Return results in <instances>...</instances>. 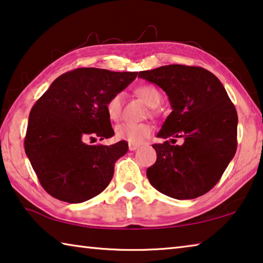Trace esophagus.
<instances>
[{"label":"esophagus","instance_id":"esophagus-1","mask_svg":"<svg viewBox=\"0 0 263 263\" xmlns=\"http://www.w3.org/2000/svg\"><path fill=\"white\" fill-rule=\"evenodd\" d=\"M139 148V145L138 144H128V149L130 151H136Z\"/></svg>","mask_w":263,"mask_h":263}]
</instances>
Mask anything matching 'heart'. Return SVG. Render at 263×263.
I'll return each mask as SVG.
<instances>
[{"label":"heart","instance_id":"b5f03b06","mask_svg":"<svg viewBox=\"0 0 263 263\" xmlns=\"http://www.w3.org/2000/svg\"><path fill=\"white\" fill-rule=\"evenodd\" d=\"M137 95L151 108H157L161 103V94L153 86H140L136 89ZM123 96L115 94L110 97L105 104L106 114L112 121H117L122 112ZM152 133V126L147 123L123 122L115 127V136L119 140H125L130 144H139L148 138Z\"/></svg>","mask_w":263,"mask_h":263}]
</instances>
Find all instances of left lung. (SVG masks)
<instances>
[{
	"label": "left lung",
	"instance_id": "8db88e82",
	"mask_svg": "<svg viewBox=\"0 0 263 263\" xmlns=\"http://www.w3.org/2000/svg\"><path fill=\"white\" fill-rule=\"evenodd\" d=\"M138 77L159 86L171 102L173 111L158 137L184 139L182 145L168 140L153 145L157 161L146 172L149 183L176 199L206 194L237 151L238 115L224 86L216 75L195 66H161Z\"/></svg>",
	"mask_w": 263,
	"mask_h": 263
}]
</instances>
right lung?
Instances as JSON below:
<instances>
[{
	"mask_svg": "<svg viewBox=\"0 0 263 263\" xmlns=\"http://www.w3.org/2000/svg\"><path fill=\"white\" fill-rule=\"evenodd\" d=\"M137 74L77 68L55 79L35 102L24 148L42 186L53 197L82 203L109 185L116 161L127 152V142L104 146L86 141L115 135L105 104Z\"/></svg>",
	"mask_w": 263,
	"mask_h": 263,
	"instance_id": "1",
	"label": "right lung"
}]
</instances>
